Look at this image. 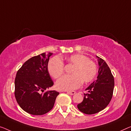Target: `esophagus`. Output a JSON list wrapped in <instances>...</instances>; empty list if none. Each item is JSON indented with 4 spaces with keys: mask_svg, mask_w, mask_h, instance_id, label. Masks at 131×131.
<instances>
[{
    "mask_svg": "<svg viewBox=\"0 0 131 131\" xmlns=\"http://www.w3.org/2000/svg\"><path fill=\"white\" fill-rule=\"evenodd\" d=\"M67 93H68V94L69 95H74L75 93V91H67Z\"/></svg>",
    "mask_w": 131,
    "mask_h": 131,
    "instance_id": "1",
    "label": "esophagus"
}]
</instances>
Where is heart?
<instances>
[{"label":"heart","instance_id":"obj_1","mask_svg":"<svg viewBox=\"0 0 131 131\" xmlns=\"http://www.w3.org/2000/svg\"><path fill=\"white\" fill-rule=\"evenodd\" d=\"M69 65H73L71 75L64 76L56 83L58 88L72 91L79 88L82 82L88 83L94 79L97 73V66L88 56L82 54H74L65 58ZM49 73L54 79L62 77L65 72V65L58 56L52 58L48 65Z\"/></svg>","mask_w":131,"mask_h":131}]
</instances>
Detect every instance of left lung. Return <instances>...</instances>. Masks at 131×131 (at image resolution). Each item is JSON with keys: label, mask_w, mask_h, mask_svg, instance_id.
Returning <instances> with one entry per match:
<instances>
[{"label": "left lung", "mask_w": 131, "mask_h": 131, "mask_svg": "<svg viewBox=\"0 0 131 131\" xmlns=\"http://www.w3.org/2000/svg\"><path fill=\"white\" fill-rule=\"evenodd\" d=\"M98 58L99 65L97 80L85 89L83 100L78 108L85 114H96L104 109L111 102L114 88V78L110 68L102 58Z\"/></svg>", "instance_id": "1"}]
</instances>
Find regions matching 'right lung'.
<instances>
[{
  "label": "right lung",
  "mask_w": 131,
  "mask_h": 131,
  "mask_svg": "<svg viewBox=\"0 0 131 131\" xmlns=\"http://www.w3.org/2000/svg\"><path fill=\"white\" fill-rule=\"evenodd\" d=\"M52 53H41L30 58L17 72L15 96L20 108L34 115H42L53 108L59 92L45 91L53 85L48 69Z\"/></svg>",
  "instance_id": "right-lung-1"
}]
</instances>
